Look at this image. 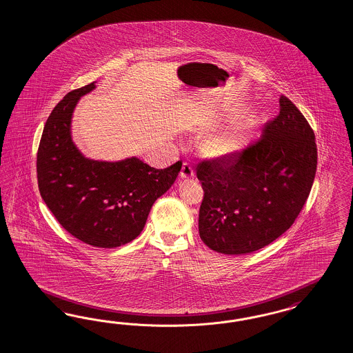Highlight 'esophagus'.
Instances as JSON below:
<instances>
[{"label":"esophagus","instance_id":"obj_1","mask_svg":"<svg viewBox=\"0 0 353 353\" xmlns=\"http://www.w3.org/2000/svg\"><path fill=\"white\" fill-rule=\"evenodd\" d=\"M180 177H181V179H185V180H188V179H192V177H194V170H192V164H190V163H186V161H185V163L182 164Z\"/></svg>","mask_w":353,"mask_h":353}]
</instances>
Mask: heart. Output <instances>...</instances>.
<instances>
[{"mask_svg": "<svg viewBox=\"0 0 353 353\" xmlns=\"http://www.w3.org/2000/svg\"><path fill=\"white\" fill-rule=\"evenodd\" d=\"M246 127L234 125L210 136L202 145L204 154L214 159H228L242 149L246 141Z\"/></svg>", "mask_w": 353, "mask_h": 353, "instance_id": "1", "label": "heart"}]
</instances>
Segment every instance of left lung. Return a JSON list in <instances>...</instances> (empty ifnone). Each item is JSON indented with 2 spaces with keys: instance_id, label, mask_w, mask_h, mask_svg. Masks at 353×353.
Returning <instances> with one entry per match:
<instances>
[{
  "instance_id": "8db88e82",
  "label": "left lung",
  "mask_w": 353,
  "mask_h": 353,
  "mask_svg": "<svg viewBox=\"0 0 353 353\" xmlns=\"http://www.w3.org/2000/svg\"><path fill=\"white\" fill-rule=\"evenodd\" d=\"M317 170L310 123L288 97L256 143L228 159L196 165L204 196L199 235L225 255L268 246L294 224L307 202Z\"/></svg>"
}]
</instances>
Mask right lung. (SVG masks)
Instances as JSON below:
<instances>
[{
    "instance_id": "obj_1",
    "label": "right lung",
    "mask_w": 353,
    "mask_h": 353,
    "mask_svg": "<svg viewBox=\"0 0 353 353\" xmlns=\"http://www.w3.org/2000/svg\"><path fill=\"white\" fill-rule=\"evenodd\" d=\"M94 88L92 83L75 89L54 107L39 145L37 181L43 202L70 234L90 246L114 248L139 236L182 163L157 170L137 158H85L71 137V119L80 97Z\"/></svg>"
}]
</instances>
